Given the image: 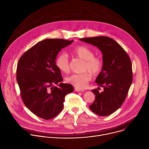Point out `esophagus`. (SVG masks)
<instances>
[{"label":"esophagus","instance_id":"1","mask_svg":"<svg viewBox=\"0 0 149 149\" xmlns=\"http://www.w3.org/2000/svg\"><path fill=\"white\" fill-rule=\"evenodd\" d=\"M75 90L77 92H82V91H84V90H81V89L77 88H75Z\"/></svg>","mask_w":149,"mask_h":149}]
</instances>
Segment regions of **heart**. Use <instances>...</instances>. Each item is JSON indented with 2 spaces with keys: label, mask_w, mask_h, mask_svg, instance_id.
Masks as SVG:
<instances>
[{
  "label": "heart",
  "mask_w": 149,
  "mask_h": 149,
  "mask_svg": "<svg viewBox=\"0 0 149 149\" xmlns=\"http://www.w3.org/2000/svg\"><path fill=\"white\" fill-rule=\"evenodd\" d=\"M73 55L84 61L82 71L84 72L79 74H73L66 79L67 82L77 88L84 89L91 80L92 76L98 75L102 71L103 62L101 58L94 56V52L88 48L79 45L75 47L72 51ZM56 65L58 68L64 73L70 71V61L68 55L63 52L60 54L56 59Z\"/></svg>",
  "instance_id": "b5f03b06"
}]
</instances>
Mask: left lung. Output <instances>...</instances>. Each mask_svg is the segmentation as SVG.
<instances>
[{"label":"left lung","instance_id":"obj_1","mask_svg":"<svg viewBox=\"0 0 149 149\" xmlns=\"http://www.w3.org/2000/svg\"><path fill=\"white\" fill-rule=\"evenodd\" d=\"M80 40L97 47L102 53L103 67L95 82L104 91L92 90L95 98L89 107L98 116H107L117 110L126 98L133 81L132 61L121 46L111 38L102 36Z\"/></svg>","mask_w":149,"mask_h":149}]
</instances>
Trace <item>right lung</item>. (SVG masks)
<instances>
[{
    "instance_id": "1",
    "label": "right lung",
    "mask_w": 149,
    "mask_h": 149,
    "mask_svg": "<svg viewBox=\"0 0 149 149\" xmlns=\"http://www.w3.org/2000/svg\"><path fill=\"white\" fill-rule=\"evenodd\" d=\"M73 41L46 39L29 48L19 59L16 79L21 98L26 107L40 118L49 120L58 116L63 109L65 95L74 91L71 84L58 85L63 79L55 63L59 52Z\"/></svg>"
}]
</instances>
